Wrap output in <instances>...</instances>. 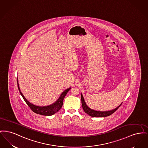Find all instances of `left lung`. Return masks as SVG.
Listing matches in <instances>:
<instances>
[{"instance_id": "obj_1", "label": "left lung", "mask_w": 148, "mask_h": 148, "mask_svg": "<svg viewBox=\"0 0 148 148\" xmlns=\"http://www.w3.org/2000/svg\"><path fill=\"white\" fill-rule=\"evenodd\" d=\"M81 101H82V107L86 113H87L88 115L92 117H107L108 116L112 113H114L120 106H120H119L117 107H116L115 109H113L111 111H98L94 110H92L88 106H87L85 101L84 99L83 96L82 94L81 93Z\"/></svg>"}]
</instances>
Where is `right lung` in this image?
<instances>
[{
    "label": "right lung",
    "mask_w": 148,
    "mask_h": 148,
    "mask_svg": "<svg viewBox=\"0 0 148 148\" xmlns=\"http://www.w3.org/2000/svg\"><path fill=\"white\" fill-rule=\"evenodd\" d=\"M17 84L18 88L19 90V92L22 96L23 99L26 102L27 105L29 107V108L32 110L33 112L35 113L41 114V115H44V116H51L53 114H55L56 112H58L61 108L62 104H63V100L65 98L66 94L68 93V91L71 89V88H69L65 90L60 96V97L58 98V99L53 104H50L49 106H38L35 104H33L31 103H30L28 101H27L26 98L23 96L22 93L21 92V89L19 87V84H18V80L17 78Z\"/></svg>",
    "instance_id": "add662e5"
}]
</instances>
